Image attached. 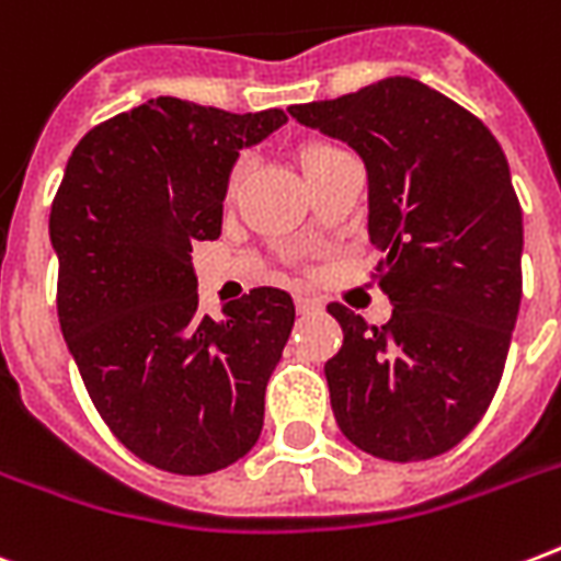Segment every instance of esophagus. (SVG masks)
Wrapping results in <instances>:
<instances>
[{"label": "esophagus", "instance_id": "34e87169", "mask_svg": "<svg viewBox=\"0 0 561 561\" xmlns=\"http://www.w3.org/2000/svg\"><path fill=\"white\" fill-rule=\"evenodd\" d=\"M297 311H299V314H308V311H320V299L306 297V294H297Z\"/></svg>", "mask_w": 561, "mask_h": 561}]
</instances>
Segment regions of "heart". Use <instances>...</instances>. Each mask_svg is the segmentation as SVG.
Returning <instances> with one entry per match:
<instances>
[{
	"mask_svg": "<svg viewBox=\"0 0 561 561\" xmlns=\"http://www.w3.org/2000/svg\"><path fill=\"white\" fill-rule=\"evenodd\" d=\"M329 151H334L332 145H311V148H306V151H302V165H311V162H317ZM244 169H247L244 160L236 162V169H232V174H229V188L238 186V180L244 178Z\"/></svg>",
	"mask_w": 561,
	"mask_h": 561,
	"instance_id": "heart-1",
	"label": "heart"
}]
</instances>
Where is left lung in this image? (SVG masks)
I'll use <instances>...</instances> for the list:
<instances>
[{"mask_svg": "<svg viewBox=\"0 0 561 561\" xmlns=\"http://www.w3.org/2000/svg\"><path fill=\"white\" fill-rule=\"evenodd\" d=\"M288 113L367 165L373 279L392 302L383 325L329 302L343 329L325 360L337 427L381 460H431L486 413L522 306V203L504 151L478 116L413 78Z\"/></svg>", "mask_w": 561, "mask_h": 561, "instance_id": "left-lung-1", "label": "left lung"}]
</instances>
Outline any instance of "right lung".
<instances>
[{"mask_svg": "<svg viewBox=\"0 0 561 561\" xmlns=\"http://www.w3.org/2000/svg\"><path fill=\"white\" fill-rule=\"evenodd\" d=\"M285 122L162 95L92 127L51 201L57 320L83 387L118 443L171 474L227 469L262 434L294 299L253 288L211 320L188 253L220 236L238 151Z\"/></svg>", "mask_w": 561, "mask_h": 561, "instance_id": "right-lung-1", "label": "right lung"}]
</instances>
